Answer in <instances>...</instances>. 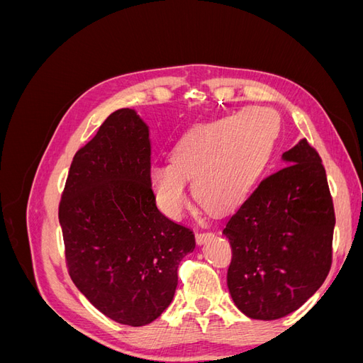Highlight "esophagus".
<instances>
[{"label": "esophagus", "mask_w": 363, "mask_h": 363, "mask_svg": "<svg viewBox=\"0 0 363 363\" xmlns=\"http://www.w3.org/2000/svg\"><path fill=\"white\" fill-rule=\"evenodd\" d=\"M213 236H215V235H213L212 232H199V233L195 235L196 244H199V245H203V244H206V242H207V240H211Z\"/></svg>", "instance_id": "obj_1"}]
</instances>
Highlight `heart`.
Here are the masks:
<instances>
[{
    "mask_svg": "<svg viewBox=\"0 0 363 363\" xmlns=\"http://www.w3.org/2000/svg\"><path fill=\"white\" fill-rule=\"evenodd\" d=\"M281 123L268 107L252 106L188 131L171 162L150 168V186L162 211L179 216L188 201L186 180L199 203L224 212L242 201L259 180L279 139Z\"/></svg>",
    "mask_w": 363,
    "mask_h": 363,
    "instance_id": "b5f03b06",
    "label": "heart"
}]
</instances>
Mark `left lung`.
<instances>
[{
    "label": "left lung",
    "instance_id": "8db88e82",
    "mask_svg": "<svg viewBox=\"0 0 363 363\" xmlns=\"http://www.w3.org/2000/svg\"><path fill=\"white\" fill-rule=\"evenodd\" d=\"M227 218V286L252 320H279L321 288L332 267L335 208L318 152L301 139Z\"/></svg>",
    "mask_w": 363,
    "mask_h": 363
}]
</instances>
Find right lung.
Wrapping results in <instances>:
<instances>
[{
	"label": "right lung",
	"mask_w": 363,
	"mask_h": 363,
	"mask_svg": "<svg viewBox=\"0 0 363 363\" xmlns=\"http://www.w3.org/2000/svg\"><path fill=\"white\" fill-rule=\"evenodd\" d=\"M148 125L133 108L108 116L75 152L59 206L69 276L111 320L147 325L171 304L191 228L171 221L150 186Z\"/></svg>",
	"instance_id": "1"
}]
</instances>
